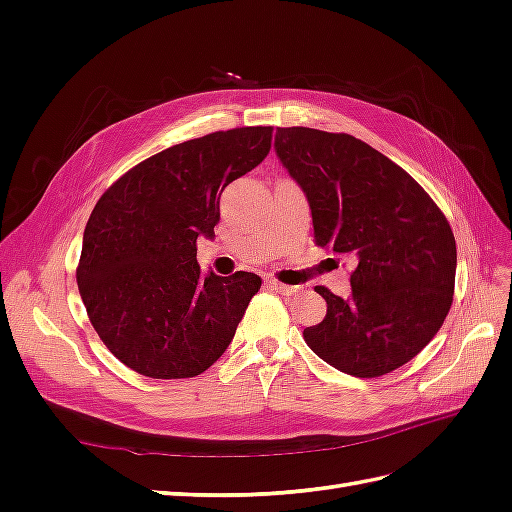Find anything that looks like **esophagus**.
<instances>
[{
  "instance_id": "34e87169",
  "label": "esophagus",
  "mask_w": 512,
  "mask_h": 512,
  "mask_svg": "<svg viewBox=\"0 0 512 512\" xmlns=\"http://www.w3.org/2000/svg\"><path fill=\"white\" fill-rule=\"evenodd\" d=\"M265 286L271 288V290H275V292H282V294H299V292H301V288H297V286H286V284H282V282L273 280V277H267Z\"/></svg>"
}]
</instances>
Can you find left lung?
I'll return each mask as SVG.
<instances>
[{
	"label": "left lung",
	"instance_id": "1",
	"mask_svg": "<svg viewBox=\"0 0 512 512\" xmlns=\"http://www.w3.org/2000/svg\"><path fill=\"white\" fill-rule=\"evenodd\" d=\"M275 153L305 192L314 237L354 262L350 297L327 288V316L303 337L354 378L406 365L451 309L457 245L444 213L404 168L350 134L277 128Z\"/></svg>",
	"mask_w": 512,
	"mask_h": 512
}]
</instances>
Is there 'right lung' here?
<instances>
[{
  "label": "right lung",
  "instance_id": "add662e5",
  "mask_svg": "<svg viewBox=\"0 0 512 512\" xmlns=\"http://www.w3.org/2000/svg\"><path fill=\"white\" fill-rule=\"evenodd\" d=\"M273 128L213 132L128 170L89 215L76 282L96 333L147 378H194L230 346L260 277L200 273L220 196L271 149Z\"/></svg>",
  "mask_w": 512,
  "mask_h": 512
}]
</instances>
